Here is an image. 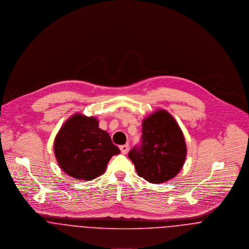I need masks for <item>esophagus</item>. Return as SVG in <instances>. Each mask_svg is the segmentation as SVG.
I'll return each instance as SVG.
<instances>
[{
  "instance_id": "esophagus-1",
  "label": "esophagus",
  "mask_w": 249,
  "mask_h": 249,
  "mask_svg": "<svg viewBox=\"0 0 249 249\" xmlns=\"http://www.w3.org/2000/svg\"><path fill=\"white\" fill-rule=\"evenodd\" d=\"M120 149H121V152L123 154H126L128 149H129V145L128 144H123V145L120 146Z\"/></svg>"
}]
</instances>
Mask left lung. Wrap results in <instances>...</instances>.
Segmentation results:
<instances>
[{
	"mask_svg": "<svg viewBox=\"0 0 249 249\" xmlns=\"http://www.w3.org/2000/svg\"><path fill=\"white\" fill-rule=\"evenodd\" d=\"M186 151L177 122L167 111L159 110L143 120L141 142L128 152V157L140 178L150 183H163L179 173Z\"/></svg>",
	"mask_w": 249,
	"mask_h": 249,
	"instance_id": "8db88e82",
	"label": "left lung"
}]
</instances>
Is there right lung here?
Instances as JSON below:
<instances>
[{"label":"right lung","mask_w":249,"mask_h":249,"mask_svg":"<svg viewBox=\"0 0 249 249\" xmlns=\"http://www.w3.org/2000/svg\"><path fill=\"white\" fill-rule=\"evenodd\" d=\"M120 153L95 118L73 115L57 133L54 154L60 168L71 178L90 181L103 175L112 156Z\"/></svg>","instance_id":"right-lung-1"}]
</instances>
